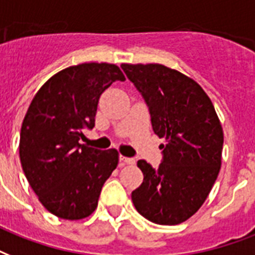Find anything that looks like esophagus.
I'll return each mask as SVG.
<instances>
[{
	"mask_svg": "<svg viewBox=\"0 0 255 255\" xmlns=\"http://www.w3.org/2000/svg\"><path fill=\"white\" fill-rule=\"evenodd\" d=\"M120 159H121L122 162L129 163V165H133V163L135 162V159L134 158H130V157H124V155H121V157H120Z\"/></svg>",
	"mask_w": 255,
	"mask_h": 255,
	"instance_id": "esophagus-1",
	"label": "esophagus"
}]
</instances>
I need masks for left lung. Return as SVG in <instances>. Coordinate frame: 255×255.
Instances as JSON below:
<instances>
[{"instance_id": "8db88e82", "label": "left lung", "mask_w": 255, "mask_h": 255, "mask_svg": "<svg viewBox=\"0 0 255 255\" xmlns=\"http://www.w3.org/2000/svg\"><path fill=\"white\" fill-rule=\"evenodd\" d=\"M145 100L154 133L165 138L157 169L143 159V182L131 193L150 222L178 225L208 198L221 167L224 131L208 94L195 81L163 65L122 64Z\"/></svg>"}]
</instances>
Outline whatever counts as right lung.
<instances>
[{"label":"right lung","instance_id":"right-lung-1","mask_svg":"<svg viewBox=\"0 0 255 255\" xmlns=\"http://www.w3.org/2000/svg\"><path fill=\"white\" fill-rule=\"evenodd\" d=\"M116 81H125V76L113 64L64 69L43 84L23 118L22 170L39 202L62 220L90 216L118 165L116 149L80 143L84 129L94 128L101 94Z\"/></svg>","mask_w":255,"mask_h":255}]
</instances>
